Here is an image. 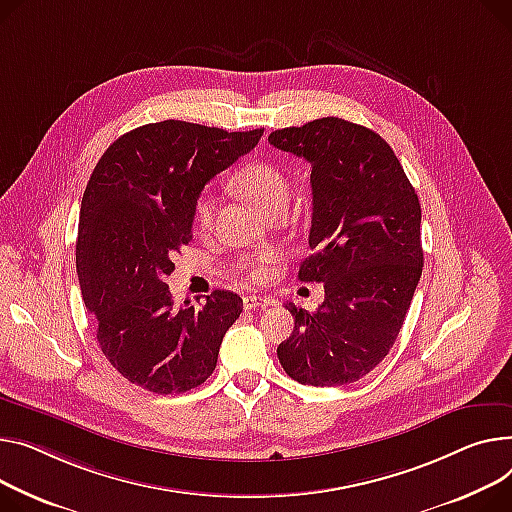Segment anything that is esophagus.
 I'll return each instance as SVG.
<instances>
[{"label": "esophagus", "mask_w": 512, "mask_h": 512, "mask_svg": "<svg viewBox=\"0 0 512 512\" xmlns=\"http://www.w3.org/2000/svg\"><path fill=\"white\" fill-rule=\"evenodd\" d=\"M271 300L267 296H255V294H249L243 298V306L245 311H253V309H265V306H269Z\"/></svg>", "instance_id": "34e87169"}]
</instances>
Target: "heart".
Masks as SVG:
<instances>
[{"label":"heart","instance_id":"obj_1","mask_svg":"<svg viewBox=\"0 0 512 512\" xmlns=\"http://www.w3.org/2000/svg\"><path fill=\"white\" fill-rule=\"evenodd\" d=\"M236 189L245 195L253 206L263 212L265 216L274 210L288 206L290 187L282 170H278L274 164L267 162H249L234 177ZM216 214V199L208 193H203L195 201V222L201 228H208ZM253 278L263 280V271L253 269Z\"/></svg>","mask_w":512,"mask_h":512}]
</instances>
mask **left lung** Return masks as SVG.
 I'll list each match as a JSON object with an SVG mask.
<instances>
[{
    "label": "left lung",
    "mask_w": 512,
    "mask_h": 512,
    "mask_svg": "<svg viewBox=\"0 0 512 512\" xmlns=\"http://www.w3.org/2000/svg\"><path fill=\"white\" fill-rule=\"evenodd\" d=\"M269 144L311 164L313 222L300 282H323L315 313L286 304L292 335L278 346L302 385H348L393 348L422 276V210L391 146L368 127L323 117L284 127Z\"/></svg>",
    "instance_id": "8db88e82"
}]
</instances>
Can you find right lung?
<instances>
[{
    "label": "right lung",
    "mask_w": 512,
    "mask_h": 512,
    "mask_svg": "<svg viewBox=\"0 0 512 512\" xmlns=\"http://www.w3.org/2000/svg\"><path fill=\"white\" fill-rule=\"evenodd\" d=\"M261 135L168 119L123 133L94 166L80 208L76 269L98 346L129 383L170 395L214 372L243 298L214 290L199 309L175 306L164 280L191 241L201 189Z\"/></svg>",
    "instance_id": "right-lung-1"
}]
</instances>
